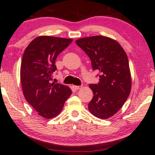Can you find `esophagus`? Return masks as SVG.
<instances>
[{"label": "esophagus", "mask_w": 155, "mask_h": 155, "mask_svg": "<svg viewBox=\"0 0 155 155\" xmlns=\"http://www.w3.org/2000/svg\"><path fill=\"white\" fill-rule=\"evenodd\" d=\"M82 87V86H74V88L75 89V90H80V89H81Z\"/></svg>", "instance_id": "esophagus-1"}]
</instances>
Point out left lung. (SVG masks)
I'll return each mask as SVG.
<instances>
[{
	"mask_svg": "<svg viewBox=\"0 0 155 155\" xmlns=\"http://www.w3.org/2000/svg\"><path fill=\"white\" fill-rule=\"evenodd\" d=\"M75 43L90 57L92 69L100 73L99 83L90 84L94 96L89 111L101 119L111 117L130 93L132 81L126 53L118 41L104 36L81 38Z\"/></svg>",
	"mask_w": 155,
	"mask_h": 155,
	"instance_id": "1",
	"label": "left lung"
}]
</instances>
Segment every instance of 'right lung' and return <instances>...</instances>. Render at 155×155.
Wrapping results in <instances>:
<instances>
[{
    "label": "right lung",
    "mask_w": 155,
    "mask_h": 155,
    "mask_svg": "<svg viewBox=\"0 0 155 155\" xmlns=\"http://www.w3.org/2000/svg\"><path fill=\"white\" fill-rule=\"evenodd\" d=\"M72 41V39L39 36L23 54L20 67L23 94L38 114L46 119L58 116L72 94L69 87L51 82L57 56Z\"/></svg>",
    "instance_id": "obj_1"
}]
</instances>
